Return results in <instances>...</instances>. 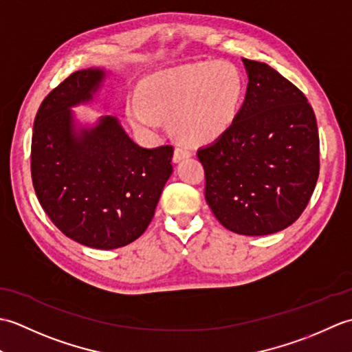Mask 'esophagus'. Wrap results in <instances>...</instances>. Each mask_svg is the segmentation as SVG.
Returning a JSON list of instances; mask_svg holds the SVG:
<instances>
[{
	"instance_id": "1",
	"label": "esophagus",
	"mask_w": 352,
	"mask_h": 352,
	"mask_svg": "<svg viewBox=\"0 0 352 352\" xmlns=\"http://www.w3.org/2000/svg\"><path fill=\"white\" fill-rule=\"evenodd\" d=\"M188 157H190V151L188 148L177 146L175 151H174V157H172V160H174V163H178V162H182L183 159H188Z\"/></svg>"
}]
</instances>
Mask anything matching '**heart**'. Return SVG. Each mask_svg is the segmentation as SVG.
Listing matches in <instances>:
<instances>
[{
	"label": "heart",
	"mask_w": 352,
	"mask_h": 352,
	"mask_svg": "<svg viewBox=\"0 0 352 352\" xmlns=\"http://www.w3.org/2000/svg\"><path fill=\"white\" fill-rule=\"evenodd\" d=\"M243 78L228 62H199L155 72L142 81L139 100L129 104L134 129L154 134L159 116L188 144H208L234 124L243 98Z\"/></svg>",
	"instance_id": "b5f03b06"
}]
</instances>
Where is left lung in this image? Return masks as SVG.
Listing matches in <instances>:
<instances>
[{
    "label": "left lung",
    "instance_id": "obj_1",
    "mask_svg": "<svg viewBox=\"0 0 352 352\" xmlns=\"http://www.w3.org/2000/svg\"><path fill=\"white\" fill-rule=\"evenodd\" d=\"M242 62L248 86L236 121L198 159L216 219L233 233L265 236L300 218L315 190L318 125L304 94L278 71Z\"/></svg>",
    "mask_w": 352,
    "mask_h": 352
}]
</instances>
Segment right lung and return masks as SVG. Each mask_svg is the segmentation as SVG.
I'll return each mask as SVG.
<instances>
[{"label":"right lung","instance_id":"obj_1","mask_svg":"<svg viewBox=\"0 0 352 352\" xmlns=\"http://www.w3.org/2000/svg\"><path fill=\"white\" fill-rule=\"evenodd\" d=\"M110 76L100 66L71 74L41 104L32 139L33 186L45 213L65 236L96 250L144 234L174 154L170 145L139 146L116 116L86 122L76 115L74 107L98 101Z\"/></svg>","mask_w":352,"mask_h":352}]
</instances>
